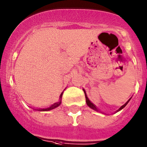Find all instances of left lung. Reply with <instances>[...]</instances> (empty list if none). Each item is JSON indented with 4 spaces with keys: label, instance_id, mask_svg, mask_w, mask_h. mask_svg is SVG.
Returning a JSON list of instances; mask_svg holds the SVG:
<instances>
[{
    "label": "left lung",
    "instance_id": "obj_1",
    "mask_svg": "<svg viewBox=\"0 0 147 147\" xmlns=\"http://www.w3.org/2000/svg\"><path fill=\"white\" fill-rule=\"evenodd\" d=\"M84 93H85V91H84ZM85 98H86V102H87V106H90V107L91 108V109H92L95 110V111H98V109H97V108L95 107V105H94L93 103H91V102L90 101V100H89V99H88V98H87V95H86V93H85ZM127 100V103H125V104H124L123 106H121V107L119 108V109L118 110V111H119V110L122 109H123V108L125 107V106L127 104V103H128V102H129V100Z\"/></svg>",
    "mask_w": 147,
    "mask_h": 147
}]
</instances>
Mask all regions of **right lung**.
I'll use <instances>...</instances> for the list:
<instances>
[{
	"label": "right lung",
	"mask_w": 147,
	"mask_h": 147,
	"mask_svg": "<svg viewBox=\"0 0 147 147\" xmlns=\"http://www.w3.org/2000/svg\"><path fill=\"white\" fill-rule=\"evenodd\" d=\"M62 95H63V92H62V94L60 95V98H62ZM60 103H61V102H60H60L55 103V104H53L52 106H50L49 108H47V109H38V111H49V110H52V109H55V108L57 107V106L60 104Z\"/></svg>",
	"instance_id": "add662e5"
}]
</instances>
